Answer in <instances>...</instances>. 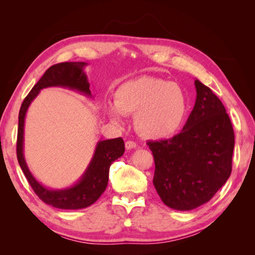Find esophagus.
Here are the masks:
<instances>
[{
  "instance_id": "34e87169",
  "label": "esophagus",
  "mask_w": 255,
  "mask_h": 255,
  "mask_svg": "<svg viewBox=\"0 0 255 255\" xmlns=\"http://www.w3.org/2000/svg\"><path fill=\"white\" fill-rule=\"evenodd\" d=\"M136 147H137V144L135 143V141H132V140L126 141V148L127 149H132V148H136Z\"/></svg>"
}]
</instances>
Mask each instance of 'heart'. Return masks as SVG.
<instances>
[{
    "mask_svg": "<svg viewBox=\"0 0 255 255\" xmlns=\"http://www.w3.org/2000/svg\"><path fill=\"white\" fill-rule=\"evenodd\" d=\"M188 109V96L182 86L147 76L120 85L115 102L107 103L108 115L118 124L124 123L125 114L136 115V130L149 139H161L178 131Z\"/></svg>",
    "mask_w": 255,
    "mask_h": 255,
    "instance_id": "b5f03b06",
    "label": "heart"
}]
</instances>
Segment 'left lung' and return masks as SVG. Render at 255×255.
Instances as JSON below:
<instances>
[{
	"mask_svg": "<svg viewBox=\"0 0 255 255\" xmlns=\"http://www.w3.org/2000/svg\"><path fill=\"white\" fill-rule=\"evenodd\" d=\"M195 86V107L181 132L147 143L154 156L156 192L167 207L181 211L208 202L226 183L235 144L222 101L199 80Z\"/></svg>",
	"mask_w": 255,
	"mask_h": 255,
	"instance_id": "left-lung-1",
	"label": "left lung"
}]
</instances>
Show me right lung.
I'll return each instance as SVG.
<instances>
[{"mask_svg":"<svg viewBox=\"0 0 255 255\" xmlns=\"http://www.w3.org/2000/svg\"><path fill=\"white\" fill-rule=\"evenodd\" d=\"M86 65L88 64L84 62H66L49 67L24 99L19 112L16 156H18L21 170L36 195L45 204L59 209H82L94 204L107 188L108 180H109V169L112 162L123 156L125 153L123 138L99 140L93 156L84 173L75 183L62 189L45 187L34 178L31 171L29 170L24 158L23 146L24 120L30 105L38 97L41 90L47 88H64L79 92L88 98H93L90 90L88 76L84 72Z\"/></svg>","mask_w":255,"mask_h":255,"instance_id":"add662e5","label":"right lung"}]
</instances>
